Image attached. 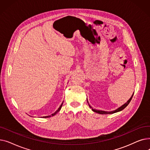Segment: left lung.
I'll list each match as a JSON object with an SVG mask.
<instances>
[{
    "instance_id": "8db88e82",
    "label": "left lung",
    "mask_w": 150,
    "mask_h": 150,
    "mask_svg": "<svg viewBox=\"0 0 150 150\" xmlns=\"http://www.w3.org/2000/svg\"><path fill=\"white\" fill-rule=\"evenodd\" d=\"M133 95H134V93H133V94L132 95L131 97L128 100V101L127 102V103H125L124 105H123L122 106L119 107V108H117V109L114 110V111H101V110H97V109H93V108H92V106H91L89 104L88 99H87V101H88V104H89V107H90L91 108H92V111H93V112H95L98 113V114H114V113H115V112H117L121 111L122 110H123V109H125L126 107H127V106L128 105V104L130 103V101H131V99H132V97H133Z\"/></svg>"
}]
</instances>
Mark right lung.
Masks as SVG:
<instances>
[{
    "label": "right lung",
    "instance_id": "add662e5",
    "mask_svg": "<svg viewBox=\"0 0 150 150\" xmlns=\"http://www.w3.org/2000/svg\"><path fill=\"white\" fill-rule=\"evenodd\" d=\"M62 103H63V102L62 103V104L61 105V106H59V108L56 111H55L53 114H51V115H48V116H44V117H42V118H47V117H52V116H54V115H56L59 111L61 110V107H62Z\"/></svg>",
    "mask_w": 150,
    "mask_h": 150
}]
</instances>
